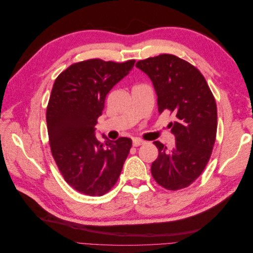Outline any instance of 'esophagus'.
<instances>
[{
  "label": "esophagus",
  "instance_id": "esophagus-1",
  "mask_svg": "<svg viewBox=\"0 0 253 253\" xmlns=\"http://www.w3.org/2000/svg\"><path fill=\"white\" fill-rule=\"evenodd\" d=\"M143 143H144V141H142L141 139H137V138L133 139V145H134V147H139V145H141Z\"/></svg>",
  "mask_w": 253,
  "mask_h": 253
}]
</instances>
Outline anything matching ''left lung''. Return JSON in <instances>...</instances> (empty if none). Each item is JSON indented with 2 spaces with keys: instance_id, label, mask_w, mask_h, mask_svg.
Wrapping results in <instances>:
<instances>
[{
  "instance_id": "obj_1",
  "label": "left lung",
  "mask_w": 253,
  "mask_h": 253,
  "mask_svg": "<svg viewBox=\"0 0 253 253\" xmlns=\"http://www.w3.org/2000/svg\"><path fill=\"white\" fill-rule=\"evenodd\" d=\"M153 82L158 112H170L169 127L175 136L172 149L154 141L158 157L151 167L159 186L176 191L189 187L205 170L217 128L215 99L195 66L174 55L163 53L136 63Z\"/></svg>"
}]
</instances>
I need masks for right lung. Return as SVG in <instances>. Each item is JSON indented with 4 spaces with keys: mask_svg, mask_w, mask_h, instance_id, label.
<instances>
[{
    "mask_svg": "<svg viewBox=\"0 0 253 253\" xmlns=\"http://www.w3.org/2000/svg\"><path fill=\"white\" fill-rule=\"evenodd\" d=\"M134 64L90 59L72 64L53 83L46 110L51 154L65 181L80 193L101 196L118 180L132 139L111 141L102 135V143L95 126L106 95Z\"/></svg>",
    "mask_w": 253,
    "mask_h": 253,
    "instance_id": "1",
    "label": "right lung"
}]
</instances>
